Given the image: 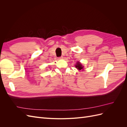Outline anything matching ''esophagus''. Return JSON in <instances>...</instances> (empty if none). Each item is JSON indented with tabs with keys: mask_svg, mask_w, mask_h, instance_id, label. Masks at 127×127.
<instances>
[{
	"mask_svg": "<svg viewBox=\"0 0 127 127\" xmlns=\"http://www.w3.org/2000/svg\"><path fill=\"white\" fill-rule=\"evenodd\" d=\"M63 59V57H60L58 58V59Z\"/></svg>",
	"mask_w": 127,
	"mask_h": 127,
	"instance_id": "34e87169",
	"label": "esophagus"
}]
</instances>
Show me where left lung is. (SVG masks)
<instances>
[{
	"mask_svg": "<svg viewBox=\"0 0 127 127\" xmlns=\"http://www.w3.org/2000/svg\"><path fill=\"white\" fill-rule=\"evenodd\" d=\"M75 67L79 70H80L81 69H83V68H84V66H83V65L81 64V63L78 62H78H77V63L75 65Z\"/></svg>",
	"mask_w": 127,
	"mask_h": 127,
	"instance_id": "1",
	"label": "left lung"
}]
</instances>
